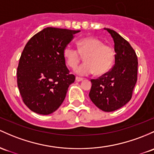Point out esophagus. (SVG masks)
<instances>
[{"mask_svg":"<svg viewBox=\"0 0 154 154\" xmlns=\"http://www.w3.org/2000/svg\"><path fill=\"white\" fill-rule=\"evenodd\" d=\"M75 80H76V81H77V82H81V81L83 80V79H82V78H80V77H76Z\"/></svg>","mask_w":154,"mask_h":154,"instance_id":"1","label":"esophagus"}]
</instances>
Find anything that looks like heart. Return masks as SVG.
<instances>
[{"instance_id": "1", "label": "heart", "mask_w": 154, "mask_h": 154, "mask_svg": "<svg viewBox=\"0 0 154 154\" xmlns=\"http://www.w3.org/2000/svg\"><path fill=\"white\" fill-rule=\"evenodd\" d=\"M78 48L66 46L63 50V57L70 68L75 69L82 56L85 63L80 65L75 72L80 76L89 75L95 72L96 75H103L112 67L116 52L112 47L96 38H85L77 42Z\"/></svg>"}]
</instances>
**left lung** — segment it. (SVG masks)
<instances>
[{"instance_id":"1","label":"left lung","mask_w":154,"mask_h":154,"mask_svg":"<svg viewBox=\"0 0 154 154\" xmlns=\"http://www.w3.org/2000/svg\"><path fill=\"white\" fill-rule=\"evenodd\" d=\"M107 30L114 41L115 65L109 72L96 80L89 97L104 112H112L124 107L131 99L137 80V57L134 49L122 36L109 28Z\"/></svg>"}]
</instances>
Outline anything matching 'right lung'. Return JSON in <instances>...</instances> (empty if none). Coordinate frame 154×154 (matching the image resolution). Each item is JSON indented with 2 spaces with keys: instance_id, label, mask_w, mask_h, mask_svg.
<instances>
[{
  "instance_id": "1",
  "label": "right lung",
  "mask_w": 154,
  "mask_h": 154,
  "mask_svg": "<svg viewBox=\"0 0 154 154\" xmlns=\"http://www.w3.org/2000/svg\"><path fill=\"white\" fill-rule=\"evenodd\" d=\"M80 30L45 28L28 42L17 67V86L23 102L40 115L55 112L75 80L69 74L63 50Z\"/></svg>"
}]
</instances>
